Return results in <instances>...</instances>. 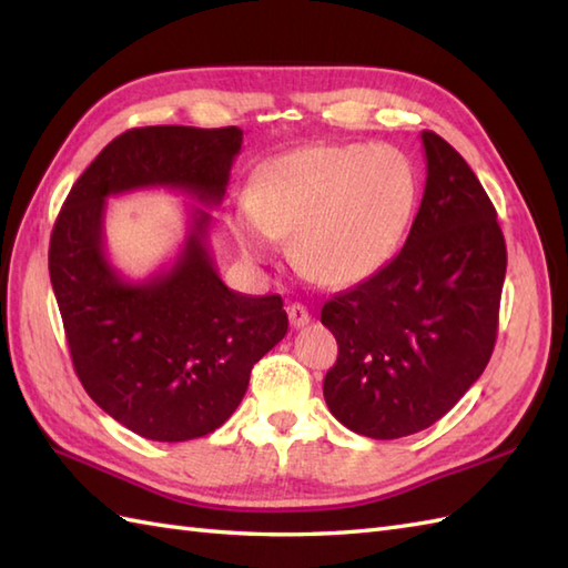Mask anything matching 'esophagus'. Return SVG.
<instances>
[{
  "mask_svg": "<svg viewBox=\"0 0 568 568\" xmlns=\"http://www.w3.org/2000/svg\"><path fill=\"white\" fill-rule=\"evenodd\" d=\"M287 317H291V324L295 329H303L305 324H310V312L305 305H300V303L287 305Z\"/></svg>",
  "mask_w": 568,
  "mask_h": 568,
  "instance_id": "34e87169",
  "label": "esophagus"
}]
</instances>
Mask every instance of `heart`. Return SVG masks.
Instances as JSON below:
<instances>
[{
    "label": "heart",
    "mask_w": 568,
    "mask_h": 568,
    "mask_svg": "<svg viewBox=\"0 0 568 568\" xmlns=\"http://www.w3.org/2000/svg\"><path fill=\"white\" fill-rule=\"evenodd\" d=\"M417 202V175L388 143H327L265 163L248 204L229 214L248 258H265L273 239L291 240L307 281L344 287L366 281L393 256Z\"/></svg>",
    "instance_id": "1"
}]
</instances>
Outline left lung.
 Listing matches in <instances>:
<instances>
[{"mask_svg": "<svg viewBox=\"0 0 568 568\" xmlns=\"http://www.w3.org/2000/svg\"><path fill=\"white\" fill-rule=\"evenodd\" d=\"M427 183L400 253L327 300L339 356L324 376L332 415L371 439L427 429L488 366L508 251L496 207L468 163L422 131Z\"/></svg>", "mask_w": 568, "mask_h": 568, "instance_id": "left-lung-1", "label": "left lung"}]
</instances>
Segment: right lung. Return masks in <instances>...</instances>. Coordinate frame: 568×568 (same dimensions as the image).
<instances>
[{
  "label": "right lung",
  "mask_w": 568,
  "mask_h": 568,
  "mask_svg": "<svg viewBox=\"0 0 568 568\" xmlns=\"http://www.w3.org/2000/svg\"><path fill=\"white\" fill-rule=\"evenodd\" d=\"M241 136L239 126L129 129L78 178L53 226L48 271L82 388L153 442L222 427L253 364L285 336L287 315L281 295H241L222 283L207 246L212 216L200 207L171 268L124 281L104 253V200L171 187L220 204Z\"/></svg>",
  "instance_id": "right-lung-1"
}]
</instances>
